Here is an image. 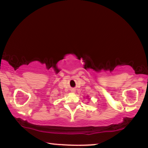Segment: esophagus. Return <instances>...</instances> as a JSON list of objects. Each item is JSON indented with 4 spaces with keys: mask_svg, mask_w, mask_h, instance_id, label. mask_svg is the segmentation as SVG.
Wrapping results in <instances>:
<instances>
[{
    "mask_svg": "<svg viewBox=\"0 0 148 148\" xmlns=\"http://www.w3.org/2000/svg\"><path fill=\"white\" fill-rule=\"evenodd\" d=\"M71 92H75V89H71Z\"/></svg>",
    "mask_w": 148,
    "mask_h": 148,
    "instance_id": "34e87169",
    "label": "esophagus"
}]
</instances>
